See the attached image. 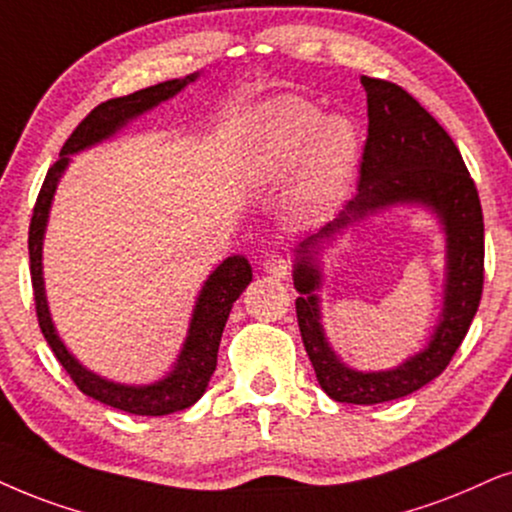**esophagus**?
Segmentation results:
<instances>
[{
	"mask_svg": "<svg viewBox=\"0 0 512 512\" xmlns=\"http://www.w3.org/2000/svg\"><path fill=\"white\" fill-rule=\"evenodd\" d=\"M262 269L267 271L269 276H274V278H288L290 262H288V257L278 255V252H271V255L264 257Z\"/></svg>",
	"mask_w": 512,
	"mask_h": 512,
	"instance_id": "esophagus-1",
	"label": "esophagus"
}]
</instances>
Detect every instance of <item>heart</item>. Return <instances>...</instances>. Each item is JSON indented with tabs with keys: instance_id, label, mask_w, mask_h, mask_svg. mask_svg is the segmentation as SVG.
Listing matches in <instances>:
<instances>
[{
	"instance_id": "b5f03b06",
	"label": "heart",
	"mask_w": 512,
	"mask_h": 512,
	"mask_svg": "<svg viewBox=\"0 0 512 512\" xmlns=\"http://www.w3.org/2000/svg\"><path fill=\"white\" fill-rule=\"evenodd\" d=\"M359 158L361 137L352 120L323 118L309 103L281 101L264 115L248 174L257 184H278L304 165L297 200L307 212H319L345 196Z\"/></svg>"
}]
</instances>
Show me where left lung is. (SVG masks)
I'll return each mask as SVG.
<instances>
[{
	"mask_svg": "<svg viewBox=\"0 0 512 512\" xmlns=\"http://www.w3.org/2000/svg\"><path fill=\"white\" fill-rule=\"evenodd\" d=\"M368 101V137L359 191L333 222L297 243L293 283L297 323L321 390L342 404H383L420 390L449 366L468 333L484 283V222L475 181L454 139L399 84L361 77ZM401 204L438 217L445 234L443 312L429 345L387 372H357L330 347L320 323V252L342 230Z\"/></svg>",
	"mask_w": 512,
	"mask_h": 512,
	"instance_id": "1",
	"label": "left lung"
}]
</instances>
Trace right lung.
Wrapping results in <instances>:
<instances>
[{
	"label": "right lung",
	"instance_id": "1",
	"mask_svg": "<svg viewBox=\"0 0 512 512\" xmlns=\"http://www.w3.org/2000/svg\"><path fill=\"white\" fill-rule=\"evenodd\" d=\"M200 73L186 75L181 80H167L153 87L139 89V92L118 96L101 106H96L92 113L84 118L75 132L70 134L66 144L61 148V158L49 167L47 179H44L40 196H37L35 210H32L28 250H30V276L32 290H35V309L37 321H40L44 340L49 342L51 352L66 368L73 383L80 390L101 404L113 406V409L134 413V416H167L189 409L203 397L208 390V383L217 368V349L222 340L226 319H229L231 307L241 297L252 281V267L243 255H231L219 264L208 276L193 304V314L186 333L184 345L179 349V357L174 361L172 371H167L163 378L148 385H125L115 380L103 378V375L89 371L75 359V354L66 347V342L58 335L54 321H51L47 290H44L42 274V245L47 234L51 200H54L56 186L61 181L63 172L68 170L70 155L87 151L101 141L113 139L120 129H125L129 122L141 118V115L153 111L163 101H170L177 96L186 84L196 82Z\"/></svg>",
	"mask_w": 512,
	"mask_h": 512
}]
</instances>
